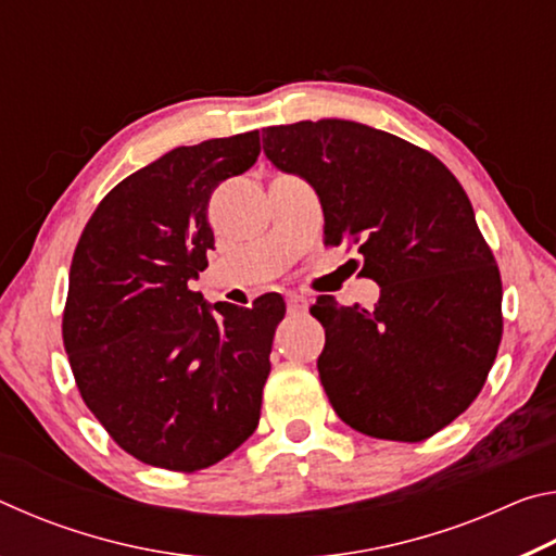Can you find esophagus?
Returning a JSON list of instances; mask_svg holds the SVG:
<instances>
[{
  "label": "esophagus",
  "instance_id": "1",
  "mask_svg": "<svg viewBox=\"0 0 556 556\" xmlns=\"http://www.w3.org/2000/svg\"><path fill=\"white\" fill-rule=\"evenodd\" d=\"M287 308H289V314H301L306 308V296L291 291V294H287Z\"/></svg>",
  "mask_w": 556,
  "mask_h": 556
}]
</instances>
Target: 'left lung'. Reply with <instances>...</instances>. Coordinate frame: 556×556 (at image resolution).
Returning <instances> with one entry per match:
<instances>
[{
	"label": "left lung",
	"instance_id": "left-lung-1",
	"mask_svg": "<svg viewBox=\"0 0 556 556\" xmlns=\"http://www.w3.org/2000/svg\"><path fill=\"white\" fill-rule=\"evenodd\" d=\"M281 172L314 186L324 242L363 255L372 312L318 296V375L361 434L425 441L483 390L503 338L501 269L456 176L427 149L348 119L262 131Z\"/></svg>",
	"mask_w": 556,
	"mask_h": 556
}]
</instances>
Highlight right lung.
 Returning <instances> with one entry per match:
<instances>
[{
    "label": "right lung",
    "mask_w": 556,
    "mask_h": 556,
    "mask_svg": "<svg viewBox=\"0 0 556 556\" xmlns=\"http://www.w3.org/2000/svg\"><path fill=\"white\" fill-rule=\"evenodd\" d=\"M260 131L176 147L98 203L73 252L63 345L83 402L142 464L208 468L257 429L285 299L208 306V201L257 162Z\"/></svg>",
    "instance_id": "obj_1"
}]
</instances>
